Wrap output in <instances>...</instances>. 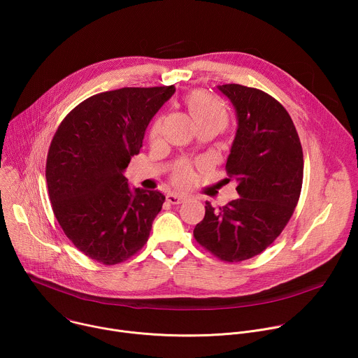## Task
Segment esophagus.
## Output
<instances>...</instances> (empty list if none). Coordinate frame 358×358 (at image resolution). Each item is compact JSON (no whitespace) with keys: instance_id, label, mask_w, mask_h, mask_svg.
Masks as SVG:
<instances>
[{"instance_id":"1","label":"esophagus","mask_w":358,"mask_h":358,"mask_svg":"<svg viewBox=\"0 0 358 358\" xmlns=\"http://www.w3.org/2000/svg\"><path fill=\"white\" fill-rule=\"evenodd\" d=\"M184 199H185V195H181V194H177V192H170V194H167V201H169L170 203H173V206H177V203H181Z\"/></svg>"}]
</instances>
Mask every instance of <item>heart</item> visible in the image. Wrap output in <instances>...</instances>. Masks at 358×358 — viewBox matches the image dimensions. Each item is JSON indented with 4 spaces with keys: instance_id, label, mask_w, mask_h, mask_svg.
<instances>
[{
    "instance_id": "heart-1",
    "label": "heart",
    "mask_w": 358,
    "mask_h": 358,
    "mask_svg": "<svg viewBox=\"0 0 358 358\" xmlns=\"http://www.w3.org/2000/svg\"><path fill=\"white\" fill-rule=\"evenodd\" d=\"M188 109L196 123L201 122H217L221 124L228 123V112L225 106L221 103V101L215 100L214 97L203 94V93H192L188 99ZM162 133V120H156V123L152 124L150 137L152 140H156ZM192 169L188 164L180 166L174 173H173V181L178 185H185L192 181Z\"/></svg>"
}]
</instances>
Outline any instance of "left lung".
<instances>
[{"label":"left lung","mask_w":358,"mask_h":358,"mask_svg":"<svg viewBox=\"0 0 358 358\" xmlns=\"http://www.w3.org/2000/svg\"><path fill=\"white\" fill-rule=\"evenodd\" d=\"M232 101L238 130L227 174L239 196L214 208L195 225V241L224 262L264 252L292 218L303 182V150L292 117L266 92L236 83L218 86Z\"/></svg>","instance_id":"8db88e82"}]
</instances>
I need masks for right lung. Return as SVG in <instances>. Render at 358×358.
Here are the masks:
<instances>
[{
  "label": "right lung",
  "instance_id": "obj_1",
  "mask_svg": "<svg viewBox=\"0 0 358 358\" xmlns=\"http://www.w3.org/2000/svg\"><path fill=\"white\" fill-rule=\"evenodd\" d=\"M174 85L122 87L83 100L61 122L46 157L52 211L69 241L90 259L117 265L147 242L166 196L130 189L123 171Z\"/></svg>",
  "mask_w": 358,
  "mask_h": 358
}]
</instances>
